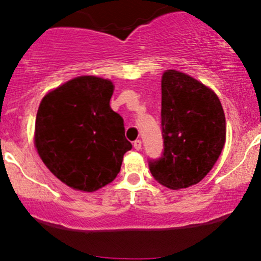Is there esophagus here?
<instances>
[{"mask_svg":"<svg viewBox=\"0 0 261 261\" xmlns=\"http://www.w3.org/2000/svg\"><path fill=\"white\" fill-rule=\"evenodd\" d=\"M141 147H142V142H141L140 140L135 141V142H134V148L139 151V149H141Z\"/></svg>","mask_w":261,"mask_h":261,"instance_id":"34e87169","label":"esophagus"}]
</instances>
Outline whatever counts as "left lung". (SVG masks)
<instances>
[{
	"instance_id": "8db88e82",
	"label": "left lung",
	"mask_w": 261,
	"mask_h": 261,
	"mask_svg": "<svg viewBox=\"0 0 261 261\" xmlns=\"http://www.w3.org/2000/svg\"><path fill=\"white\" fill-rule=\"evenodd\" d=\"M163 152L149 160L160 184L179 190L205 178L226 142V118L214 91L188 74L168 70L162 77Z\"/></svg>"
}]
</instances>
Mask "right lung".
Returning <instances> with one entry per match:
<instances>
[{
  "label": "right lung",
  "instance_id": "right-lung-1",
  "mask_svg": "<svg viewBox=\"0 0 261 261\" xmlns=\"http://www.w3.org/2000/svg\"><path fill=\"white\" fill-rule=\"evenodd\" d=\"M109 80L81 76L58 87L41 100L35 120V147L41 161L68 187L92 191L120 172L133 148L124 119L110 108Z\"/></svg>",
  "mask_w": 261,
  "mask_h": 261
}]
</instances>
